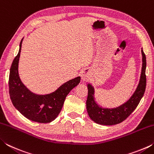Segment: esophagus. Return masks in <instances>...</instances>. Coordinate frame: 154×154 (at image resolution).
I'll return each mask as SVG.
<instances>
[{
	"mask_svg": "<svg viewBox=\"0 0 154 154\" xmlns=\"http://www.w3.org/2000/svg\"><path fill=\"white\" fill-rule=\"evenodd\" d=\"M81 77H82V79L83 81H86L89 79V72L87 71V70H82L80 72Z\"/></svg>",
	"mask_w": 154,
	"mask_h": 154,
	"instance_id": "1",
	"label": "esophagus"
}]
</instances>
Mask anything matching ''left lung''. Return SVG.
<instances>
[{
  "label": "left lung",
  "mask_w": 154,
  "mask_h": 154,
  "mask_svg": "<svg viewBox=\"0 0 154 154\" xmlns=\"http://www.w3.org/2000/svg\"><path fill=\"white\" fill-rule=\"evenodd\" d=\"M141 53L143 64L139 85L130 98L123 105L113 109L103 108L98 106L94 100V88L90 83L88 84L86 109L90 118L96 124L106 126L119 124L124 121L137 108L144 95L146 88V57L143 49Z\"/></svg>",
  "instance_id": "left-lung-1"
}]
</instances>
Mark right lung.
<instances>
[{"mask_svg":"<svg viewBox=\"0 0 154 154\" xmlns=\"http://www.w3.org/2000/svg\"><path fill=\"white\" fill-rule=\"evenodd\" d=\"M23 38L17 55L12 62L9 78V95L13 105L26 118L38 123H49L60 112L65 98L71 90L79 84L80 77L68 81L55 92L49 94H35L28 89L20 80L18 63Z\"/></svg>","mask_w":154,"mask_h":154,"instance_id":"right-lung-1","label":"right lung"}]
</instances>
